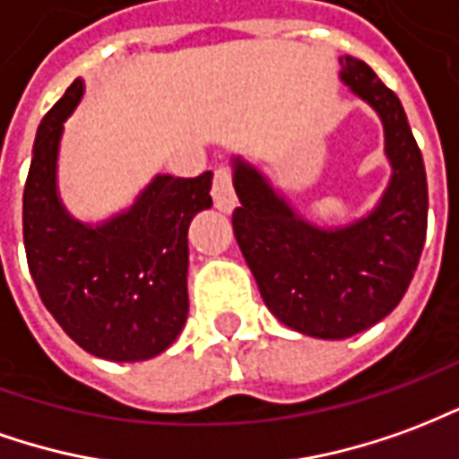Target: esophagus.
<instances>
[{
  "mask_svg": "<svg viewBox=\"0 0 459 459\" xmlns=\"http://www.w3.org/2000/svg\"><path fill=\"white\" fill-rule=\"evenodd\" d=\"M212 200L217 210L222 212H232L237 207L235 185H232V168L230 165H220L214 168L212 178Z\"/></svg>",
  "mask_w": 459,
  "mask_h": 459,
  "instance_id": "esophagus-1",
  "label": "esophagus"
}]
</instances>
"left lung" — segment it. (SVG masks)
<instances>
[{
	"mask_svg": "<svg viewBox=\"0 0 459 459\" xmlns=\"http://www.w3.org/2000/svg\"><path fill=\"white\" fill-rule=\"evenodd\" d=\"M341 79L376 108L393 178L378 207L341 230L301 220L262 172L235 158L237 245L281 324L316 339H349L401 304L428 232V180L401 100L368 64L341 56Z\"/></svg>",
	"mask_w": 459,
	"mask_h": 459,
	"instance_id": "1",
	"label": "left lung"
}]
</instances>
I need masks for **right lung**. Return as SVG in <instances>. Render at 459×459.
<instances>
[{
    "label": "right lung",
    "instance_id": "right-lung-1",
    "mask_svg": "<svg viewBox=\"0 0 459 459\" xmlns=\"http://www.w3.org/2000/svg\"><path fill=\"white\" fill-rule=\"evenodd\" d=\"M83 96L76 79L37 131L24 185V249L44 307L81 349L108 360H148L187 318V227L212 204V172L158 175L128 212L83 224L56 195L64 120Z\"/></svg>",
    "mask_w": 459,
    "mask_h": 459
}]
</instances>
